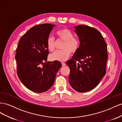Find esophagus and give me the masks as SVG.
I'll return each instance as SVG.
<instances>
[{"label":"esophagus","instance_id":"esophagus-1","mask_svg":"<svg viewBox=\"0 0 122 122\" xmlns=\"http://www.w3.org/2000/svg\"><path fill=\"white\" fill-rule=\"evenodd\" d=\"M61 64H62V66H65V65H66V63H64V62H62Z\"/></svg>","mask_w":122,"mask_h":122}]
</instances>
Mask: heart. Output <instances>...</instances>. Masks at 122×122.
I'll list each match as a JSON object with an SVG mask.
<instances>
[{"label":"heart","instance_id":"heart-1","mask_svg":"<svg viewBox=\"0 0 122 122\" xmlns=\"http://www.w3.org/2000/svg\"><path fill=\"white\" fill-rule=\"evenodd\" d=\"M56 35L59 38L64 41L62 46V50L57 51L50 56L51 61H64L71 56V53H75L79 49L80 41L78 38L74 37V34L71 30L63 28L57 31ZM48 50L53 51L55 50L56 41L55 38L49 36L47 39Z\"/></svg>","mask_w":122,"mask_h":122}]
</instances>
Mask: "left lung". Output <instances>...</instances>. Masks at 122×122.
<instances>
[{"label": "left lung", "mask_w": 122, "mask_h": 122, "mask_svg": "<svg viewBox=\"0 0 122 122\" xmlns=\"http://www.w3.org/2000/svg\"><path fill=\"white\" fill-rule=\"evenodd\" d=\"M74 28L80 44L72 59L66 62L70 69L68 80L76 92H85L95 88L106 74L107 44L93 27L80 25Z\"/></svg>", "instance_id": "8db88e82"}]
</instances>
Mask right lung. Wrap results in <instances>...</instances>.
I'll return each mask as SVG.
<instances>
[{
    "label": "right lung",
    "mask_w": 122,
    "mask_h": 122,
    "mask_svg": "<svg viewBox=\"0 0 122 122\" xmlns=\"http://www.w3.org/2000/svg\"><path fill=\"white\" fill-rule=\"evenodd\" d=\"M55 25L44 23L33 26L20 38L16 49L17 72L22 84L31 91H47L55 82L62 64L46 61L49 51L47 39Z\"/></svg>",
    "instance_id": "right-lung-1"
}]
</instances>
